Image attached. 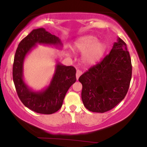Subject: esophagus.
<instances>
[{
	"instance_id": "obj_1",
	"label": "esophagus",
	"mask_w": 147,
	"mask_h": 147,
	"mask_svg": "<svg viewBox=\"0 0 147 147\" xmlns=\"http://www.w3.org/2000/svg\"><path fill=\"white\" fill-rule=\"evenodd\" d=\"M82 74V72L81 71V70H77V72H76V78H77V79H79V77H80Z\"/></svg>"
}]
</instances>
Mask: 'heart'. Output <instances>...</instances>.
Segmentation results:
<instances>
[{
    "label": "heart",
    "instance_id": "1",
    "mask_svg": "<svg viewBox=\"0 0 147 147\" xmlns=\"http://www.w3.org/2000/svg\"><path fill=\"white\" fill-rule=\"evenodd\" d=\"M106 48L105 43L97 41V38L91 35L80 37L74 45L76 52L83 54L82 61L85 65H94L98 63L102 58Z\"/></svg>",
    "mask_w": 147,
    "mask_h": 147
}]
</instances>
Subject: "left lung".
<instances>
[{
	"mask_svg": "<svg viewBox=\"0 0 147 147\" xmlns=\"http://www.w3.org/2000/svg\"><path fill=\"white\" fill-rule=\"evenodd\" d=\"M131 76L129 52L124 41L118 37L110 53L79 78L84 106L95 113L113 109L125 97Z\"/></svg>",
	"mask_w": 147,
	"mask_h": 147,
	"instance_id": "1",
	"label": "left lung"
}]
</instances>
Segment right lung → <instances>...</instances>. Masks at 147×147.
<instances>
[{"label":"right lung","mask_w":147,"mask_h":147,"mask_svg":"<svg viewBox=\"0 0 147 147\" xmlns=\"http://www.w3.org/2000/svg\"><path fill=\"white\" fill-rule=\"evenodd\" d=\"M37 44L63 46L59 37L44 28L33 30L20 42L15 53L13 64V80L18 96L30 110L41 114H52L61 107L69 88L76 82V70L57 61L55 73L50 84L41 90H34L23 79V64L27 55Z\"/></svg>","instance_id":"add662e5"}]
</instances>
